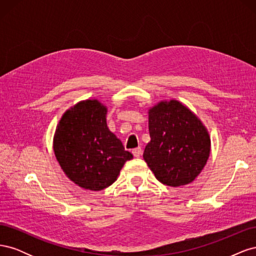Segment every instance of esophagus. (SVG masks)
I'll list each match as a JSON object with an SVG mask.
<instances>
[{"instance_id": "1", "label": "esophagus", "mask_w": 256, "mask_h": 256, "mask_svg": "<svg viewBox=\"0 0 256 256\" xmlns=\"http://www.w3.org/2000/svg\"><path fill=\"white\" fill-rule=\"evenodd\" d=\"M132 154H134V157H140L141 154H142V148L141 147H138V148H134V150H132Z\"/></svg>"}]
</instances>
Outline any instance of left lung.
Returning a JSON list of instances; mask_svg holds the SVG:
<instances>
[{
  "instance_id": "8db88e82",
  "label": "left lung",
  "mask_w": 256,
  "mask_h": 256,
  "mask_svg": "<svg viewBox=\"0 0 256 256\" xmlns=\"http://www.w3.org/2000/svg\"><path fill=\"white\" fill-rule=\"evenodd\" d=\"M150 142L143 158L157 180L180 187L196 180L210 154V138L198 116L177 100L148 110Z\"/></svg>"
}]
</instances>
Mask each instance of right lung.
Listing matches in <instances>:
<instances>
[{"label": "right lung", "mask_w": 256, "mask_h": 256, "mask_svg": "<svg viewBox=\"0 0 256 256\" xmlns=\"http://www.w3.org/2000/svg\"><path fill=\"white\" fill-rule=\"evenodd\" d=\"M106 111L96 99L80 102L62 116L54 134L53 150L62 170L83 189L109 187L134 158L108 128Z\"/></svg>", "instance_id": "right-lung-1"}]
</instances>
